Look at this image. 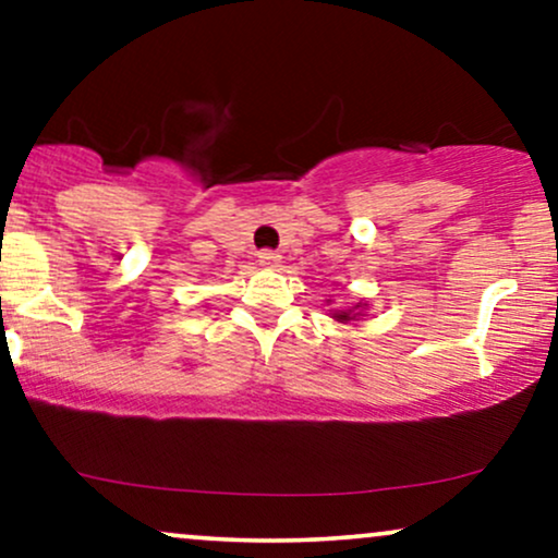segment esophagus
<instances>
[{"label":"esophagus","mask_w":558,"mask_h":558,"mask_svg":"<svg viewBox=\"0 0 558 558\" xmlns=\"http://www.w3.org/2000/svg\"><path fill=\"white\" fill-rule=\"evenodd\" d=\"M259 265L262 267H280V254H275V252H259Z\"/></svg>","instance_id":"esophagus-1"}]
</instances>
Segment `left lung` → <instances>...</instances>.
Instances as JSON below:
<instances>
[{
  "label": "left lung",
  "mask_w": 558,
  "mask_h": 558,
  "mask_svg": "<svg viewBox=\"0 0 558 558\" xmlns=\"http://www.w3.org/2000/svg\"><path fill=\"white\" fill-rule=\"evenodd\" d=\"M325 301H328V304H330L328 315H330L332 319H336V323H343V325H345V323H356V319L367 317V315H364V312L369 310L367 301H356V304H351V306H349V304L338 306L332 299H325Z\"/></svg>",
  "instance_id": "obj_1"
}]
</instances>
